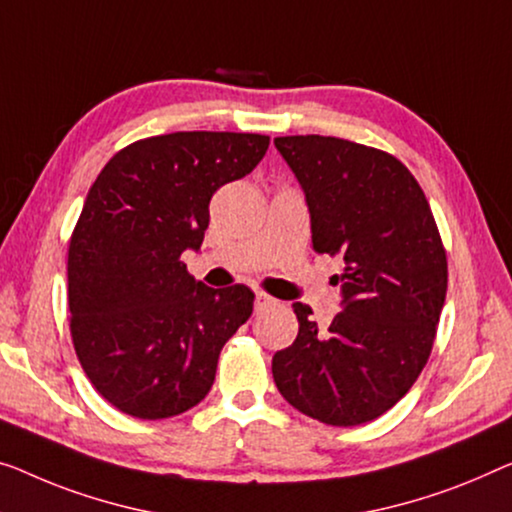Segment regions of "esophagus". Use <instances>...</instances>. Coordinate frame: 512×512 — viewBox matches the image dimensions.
<instances>
[{"label": "esophagus", "mask_w": 512, "mask_h": 512, "mask_svg": "<svg viewBox=\"0 0 512 512\" xmlns=\"http://www.w3.org/2000/svg\"><path fill=\"white\" fill-rule=\"evenodd\" d=\"M276 303L278 301L269 294H264V292L255 294V310H266V308H271V305H276Z\"/></svg>", "instance_id": "1"}]
</instances>
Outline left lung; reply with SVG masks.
Segmentation results:
<instances>
[{
  "instance_id": "left-lung-1",
  "label": "left lung",
  "mask_w": 512,
  "mask_h": 512,
  "mask_svg": "<svg viewBox=\"0 0 512 512\" xmlns=\"http://www.w3.org/2000/svg\"><path fill=\"white\" fill-rule=\"evenodd\" d=\"M310 209L312 248L342 255V312L329 329L294 303L299 335L273 356V381L301 414L363 425L400 402L430 358L448 262L432 209L407 167L340 137L273 140Z\"/></svg>"
}]
</instances>
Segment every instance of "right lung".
<instances>
[{
	"label": "right lung",
	"mask_w": 512,
	"mask_h": 512,
	"mask_svg": "<svg viewBox=\"0 0 512 512\" xmlns=\"http://www.w3.org/2000/svg\"><path fill=\"white\" fill-rule=\"evenodd\" d=\"M266 149L257 133L144 137L89 188L68 243L71 338L91 386L124 414L158 421L202 402L220 349L253 315V289H211L181 253L200 250L213 193Z\"/></svg>",
	"instance_id": "add662e5"
}]
</instances>
